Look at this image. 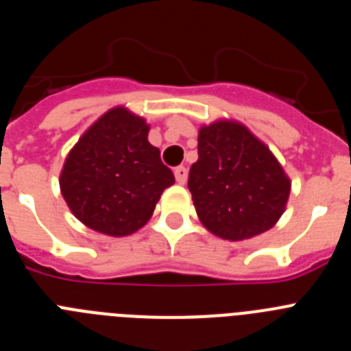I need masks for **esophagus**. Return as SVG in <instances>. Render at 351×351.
I'll return each mask as SVG.
<instances>
[{"instance_id": "obj_1", "label": "esophagus", "mask_w": 351, "mask_h": 351, "mask_svg": "<svg viewBox=\"0 0 351 351\" xmlns=\"http://www.w3.org/2000/svg\"><path fill=\"white\" fill-rule=\"evenodd\" d=\"M173 176H176V181L179 184H184L186 179H188V170H186V167H178V169L173 170Z\"/></svg>"}]
</instances>
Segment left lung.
I'll use <instances>...</instances> for the list:
<instances>
[{"label":"left lung","instance_id":"8db88e82","mask_svg":"<svg viewBox=\"0 0 351 351\" xmlns=\"http://www.w3.org/2000/svg\"><path fill=\"white\" fill-rule=\"evenodd\" d=\"M290 186L271 149L244 125L219 119L198 130L188 188L210 234L244 241L267 232L285 213Z\"/></svg>","mask_w":351,"mask_h":351}]
</instances>
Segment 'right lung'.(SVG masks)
<instances>
[{
	"instance_id": "obj_1",
	"label": "right lung",
	"mask_w": 351,
	"mask_h": 351,
	"mask_svg": "<svg viewBox=\"0 0 351 351\" xmlns=\"http://www.w3.org/2000/svg\"><path fill=\"white\" fill-rule=\"evenodd\" d=\"M149 125L125 107L95 121L64 160L60 188L79 221L110 237L137 232L176 182L149 144Z\"/></svg>"
}]
</instances>
